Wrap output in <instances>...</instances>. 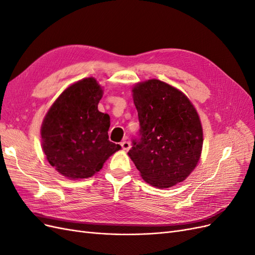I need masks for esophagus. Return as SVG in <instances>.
I'll return each mask as SVG.
<instances>
[{"instance_id":"esophagus-1","label":"esophagus","mask_w":255,"mask_h":255,"mask_svg":"<svg viewBox=\"0 0 255 255\" xmlns=\"http://www.w3.org/2000/svg\"><path fill=\"white\" fill-rule=\"evenodd\" d=\"M121 146H122V149H123V150H125V151H128V150H129V148H130V143H129L128 141L125 140V141H122V142H121Z\"/></svg>"}]
</instances>
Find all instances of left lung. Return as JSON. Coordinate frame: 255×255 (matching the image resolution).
Instances as JSON below:
<instances>
[{
    "label": "left lung",
    "instance_id": "obj_1",
    "mask_svg": "<svg viewBox=\"0 0 255 255\" xmlns=\"http://www.w3.org/2000/svg\"><path fill=\"white\" fill-rule=\"evenodd\" d=\"M132 91L140 129L128 156L152 186L169 188L183 182L202 151L203 130L196 109L182 91L159 80L138 83Z\"/></svg>",
    "mask_w": 255,
    "mask_h": 255
}]
</instances>
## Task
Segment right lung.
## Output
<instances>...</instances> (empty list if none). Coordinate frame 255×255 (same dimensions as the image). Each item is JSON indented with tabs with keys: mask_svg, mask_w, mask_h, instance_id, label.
<instances>
[{
	"mask_svg": "<svg viewBox=\"0 0 255 255\" xmlns=\"http://www.w3.org/2000/svg\"><path fill=\"white\" fill-rule=\"evenodd\" d=\"M103 90L94 78L61 94L42 122V150L52 167L69 179H87L121 149L109 140L110 116L98 111Z\"/></svg>",
	"mask_w": 255,
	"mask_h": 255,
	"instance_id": "1",
	"label": "right lung"
}]
</instances>
